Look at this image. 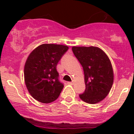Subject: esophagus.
Returning a JSON list of instances; mask_svg holds the SVG:
<instances>
[{
    "instance_id": "34e87169",
    "label": "esophagus",
    "mask_w": 134,
    "mask_h": 134,
    "mask_svg": "<svg viewBox=\"0 0 134 134\" xmlns=\"http://www.w3.org/2000/svg\"><path fill=\"white\" fill-rule=\"evenodd\" d=\"M68 84H69V85H73V84H74V82H73V81L68 82Z\"/></svg>"
}]
</instances>
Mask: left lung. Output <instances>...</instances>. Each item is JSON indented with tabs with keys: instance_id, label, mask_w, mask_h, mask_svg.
<instances>
[{
	"instance_id": "obj_1",
	"label": "left lung",
	"mask_w": 134,
	"mask_h": 134,
	"mask_svg": "<svg viewBox=\"0 0 134 134\" xmlns=\"http://www.w3.org/2000/svg\"><path fill=\"white\" fill-rule=\"evenodd\" d=\"M72 51L84 71L86 90L79 97L94 104L108 95L113 83V71L107 55L96 46H73Z\"/></svg>"
}]
</instances>
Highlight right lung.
<instances>
[{"instance_id": "add662e5", "label": "right lung", "mask_w": 134, "mask_h": 134, "mask_svg": "<svg viewBox=\"0 0 134 134\" xmlns=\"http://www.w3.org/2000/svg\"><path fill=\"white\" fill-rule=\"evenodd\" d=\"M68 48L65 45L44 44L30 53L24 67V79L35 99L48 104L58 99L64 85L56 67Z\"/></svg>"}]
</instances>
